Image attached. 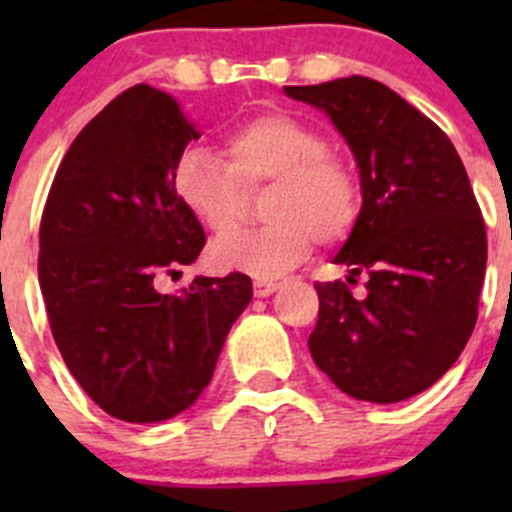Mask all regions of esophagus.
I'll return each mask as SVG.
<instances>
[{
  "label": "esophagus",
  "mask_w": 512,
  "mask_h": 512,
  "mask_svg": "<svg viewBox=\"0 0 512 512\" xmlns=\"http://www.w3.org/2000/svg\"><path fill=\"white\" fill-rule=\"evenodd\" d=\"M252 289H255V297H270V294H275L277 289H280V285H277V282L257 280L255 285H252Z\"/></svg>",
  "instance_id": "34e87169"
}]
</instances>
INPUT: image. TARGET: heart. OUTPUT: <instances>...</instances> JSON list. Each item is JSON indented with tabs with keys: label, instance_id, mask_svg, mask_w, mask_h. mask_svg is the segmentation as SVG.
<instances>
[{
	"label": "heart",
	"instance_id": "heart-1",
	"mask_svg": "<svg viewBox=\"0 0 512 512\" xmlns=\"http://www.w3.org/2000/svg\"><path fill=\"white\" fill-rule=\"evenodd\" d=\"M225 159L208 151H185L173 173L183 208L218 237L210 262L220 272L277 280L297 267L317 237L324 245L344 240L361 210L356 175L329 156L319 128L285 111L260 113L227 136ZM276 185L260 231L230 233L246 207V193Z\"/></svg>",
	"mask_w": 512,
	"mask_h": 512
}]
</instances>
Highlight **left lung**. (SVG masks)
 Instances as JSON below:
<instances>
[{"label":"left lung","mask_w":512,"mask_h":512,"mask_svg":"<svg viewBox=\"0 0 512 512\" xmlns=\"http://www.w3.org/2000/svg\"><path fill=\"white\" fill-rule=\"evenodd\" d=\"M327 113L356 160L361 210L337 265L366 297L317 282L314 364L352 399L396 404L436 384L466 349L485 277V225L446 133L366 76L285 86Z\"/></svg>","instance_id":"left-lung-1"}]
</instances>
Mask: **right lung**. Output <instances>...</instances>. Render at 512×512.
Masks as SVG:
<instances>
[{
	"mask_svg": "<svg viewBox=\"0 0 512 512\" xmlns=\"http://www.w3.org/2000/svg\"><path fill=\"white\" fill-rule=\"evenodd\" d=\"M195 138L173 96L133 86L71 143L41 215L39 287L56 347L81 389L128 423L190 409L252 299L240 272L156 289L205 245L173 188Z\"/></svg>",
	"mask_w": 512,
	"mask_h": 512,
	"instance_id": "1",
	"label": "right lung"
}]
</instances>
